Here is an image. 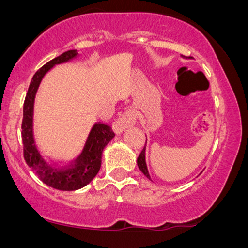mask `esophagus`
Here are the masks:
<instances>
[{
	"mask_svg": "<svg viewBox=\"0 0 248 248\" xmlns=\"http://www.w3.org/2000/svg\"><path fill=\"white\" fill-rule=\"evenodd\" d=\"M135 122H136L135 114H134L132 109L128 108L126 112L122 113V114L119 116L114 122H113V130H114L116 134H121L124 129H126V128L134 126Z\"/></svg>",
	"mask_w": 248,
	"mask_h": 248,
	"instance_id": "1",
	"label": "esophagus"
}]
</instances>
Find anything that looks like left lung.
I'll return each mask as SVG.
<instances>
[{
    "label": "left lung",
    "instance_id": "8db88e82",
    "mask_svg": "<svg viewBox=\"0 0 248 248\" xmlns=\"http://www.w3.org/2000/svg\"><path fill=\"white\" fill-rule=\"evenodd\" d=\"M146 143H147V140H146ZM138 166H139V168H140L141 171L144 173V176H146L147 178L150 179V175H149V172H148V168H147V163H146V146H144L143 149H142L140 156L138 157Z\"/></svg>",
    "mask_w": 248,
    "mask_h": 248
}]
</instances>
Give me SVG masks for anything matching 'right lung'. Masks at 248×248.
<instances>
[{"mask_svg":"<svg viewBox=\"0 0 248 248\" xmlns=\"http://www.w3.org/2000/svg\"><path fill=\"white\" fill-rule=\"evenodd\" d=\"M76 50H70L56 57L42 66L33 75L24 100L23 121H22V140H23L24 160L43 183L62 191H73L87 186L101 167L104 148L115 136L108 124L98 122L91 129L84 149L78 157L65 166H58L47 160L37 147L33 136V104L35 96L43 77L57 64L66 62L77 57Z\"/></svg>","mask_w":248,"mask_h":248,"instance_id":"right-lung-1","label":"right lung"}]
</instances>
